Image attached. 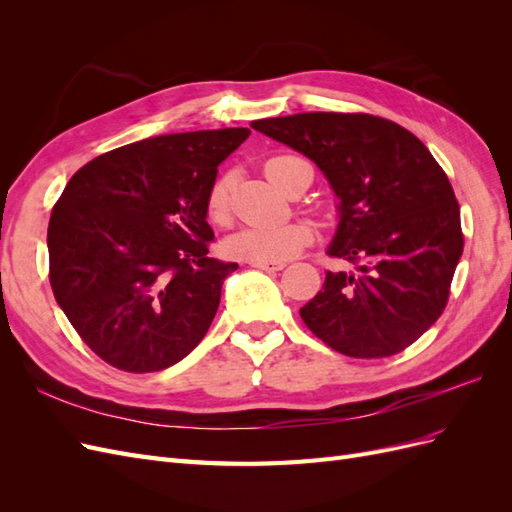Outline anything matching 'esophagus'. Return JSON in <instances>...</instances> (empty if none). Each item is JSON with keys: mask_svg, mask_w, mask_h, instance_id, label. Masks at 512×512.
Masks as SVG:
<instances>
[{"mask_svg": "<svg viewBox=\"0 0 512 512\" xmlns=\"http://www.w3.org/2000/svg\"><path fill=\"white\" fill-rule=\"evenodd\" d=\"M252 267L262 271H282L286 265L284 262H252Z\"/></svg>", "mask_w": 512, "mask_h": 512, "instance_id": "esophagus-1", "label": "esophagus"}]
</instances>
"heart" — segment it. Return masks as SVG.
Segmentation results:
<instances>
[{"label": "heart", "instance_id": "heart-1", "mask_svg": "<svg viewBox=\"0 0 512 512\" xmlns=\"http://www.w3.org/2000/svg\"><path fill=\"white\" fill-rule=\"evenodd\" d=\"M294 156H273L265 162L267 177L284 192L290 185L292 168L301 164ZM230 188L232 175L224 173L211 183L207 194V215L213 224L230 222ZM314 228L303 220H294L280 226H243L224 241L228 256L247 262H282L297 256L312 241Z\"/></svg>", "mask_w": 512, "mask_h": 512}]
</instances>
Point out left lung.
<instances>
[{"label":"left lung","instance_id":"8db88e82","mask_svg":"<svg viewBox=\"0 0 512 512\" xmlns=\"http://www.w3.org/2000/svg\"><path fill=\"white\" fill-rule=\"evenodd\" d=\"M309 160L339 198L327 271L301 318L329 348L382 359L414 344L451 294L463 252L461 215L442 166L399 123L367 113H299L252 121Z\"/></svg>","mask_w":512,"mask_h":512}]
</instances>
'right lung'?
Masks as SVG:
<instances>
[{
	"label": "right lung",
	"instance_id": "add662e5",
	"mask_svg": "<svg viewBox=\"0 0 512 512\" xmlns=\"http://www.w3.org/2000/svg\"><path fill=\"white\" fill-rule=\"evenodd\" d=\"M247 128L151 136L76 170L53 207L49 280L102 361L132 374L179 363L209 331L237 262L209 256L207 194Z\"/></svg>",
	"mask_w": 512,
	"mask_h": 512
}]
</instances>
